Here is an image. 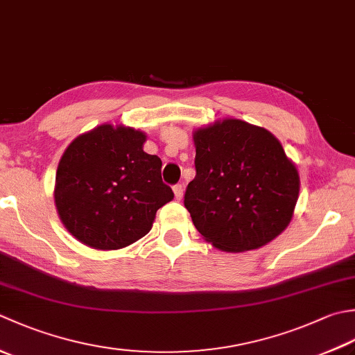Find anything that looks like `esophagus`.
Returning <instances> with one entry per match:
<instances>
[{
	"mask_svg": "<svg viewBox=\"0 0 355 355\" xmlns=\"http://www.w3.org/2000/svg\"><path fill=\"white\" fill-rule=\"evenodd\" d=\"M172 189H173V193H175V198H177V200H182L183 192H184L183 184H175V186L172 187Z\"/></svg>",
	"mask_w": 355,
	"mask_h": 355,
	"instance_id": "obj_1",
	"label": "esophagus"
}]
</instances>
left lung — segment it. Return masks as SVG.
<instances>
[{
    "instance_id": "1",
    "label": "left lung",
    "mask_w": 355,
    "mask_h": 355,
    "mask_svg": "<svg viewBox=\"0 0 355 355\" xmlns=\"http://www.w3.org/2000/svg\"><path fill=\"white\" fill-rule=\"evenodd\" d=\"M196 178L184 206L193 226L227 252L265 246L293 218L300 180L280 141L263 128L223 120L198 129Z\"/></svg>"
}]
</instances>
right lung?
Returning a JSON list of instances; mask_svg holds the SVG:
<instances>
[{"label": "right lung", "mask_w": 355, "mask_h": 355, "mask_svg": "<svg viewBox=\"0 0 355 355\" xmlns=\"http://www.w3.org/2000/svg\"><path fill=\"white\" fill-rule=\"evenodd\" d=\"M146 135L110 124L69 144L55 184V205L75 239L95 249H120L150 231L155 214L173 198L162 159L143 150Z\"/></svg>", "instance_id": "right-lung-1"}]
</instances>
